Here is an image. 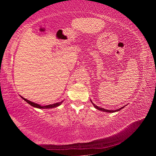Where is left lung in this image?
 <instances>
[{
	"mask_svg": "<svg viewBox=\"0 0 156 156\" xmlns=\"http://www.w3.org/2000/svg\"><path fill=\"white\" fill-rule=\"evenodd\" d=\"M91 100L92 105H94V107L95 108H96V109H97L98 110L101 111V112H107V113H114V112H118V111H120V110H121L122 109H123V108L126 106V105H125V106L122 107L120 108V109H115V110H109V109H104V108H101V107H98V106H97V105H95V104L94 103V102L91 101V100Z\"/></svg>",
	"mask_w": 156,
	"mask_h": 156,
	"instance_id": "1",
	"label": "left lung"
}]
</instances>
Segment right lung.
<instances>
[{
  "label": "right lung",
  "instance_id": "right-lung-1",
  "mask_svg": "<svg viewBox=\"0 0 156 156\" xmlns=\"http://www.w3.org/2000/svg\"><path fill=\"white\" fill-rule=\"evenodd\" d=\"M20 97L22 98H23V100H24L25 102H27L29 105H30L31 106H32V107H35V108H37V109H51V108L57 107L60 106V105L62 103L63 101H64V100H62V101H61V102H56V103H54V104H51V105H44V106H42V105H41L37 104V103H35V102H31V101H30V100H27V99L25 98H23V96H20Z\"/></svg>",
  "mask_w": 156,
  "mask_h": 156
}]
</instances>
